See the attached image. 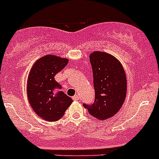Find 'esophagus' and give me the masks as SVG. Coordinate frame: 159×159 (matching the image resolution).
Returning a JSON list of instances; mask_svg holds the SVG:
<instances>
[{"label": "esophagus", "instance_id": "obj_1", "mask_svg": "<svg viewBox=\"0 0 159 159\" xmlns=\"http://www.w3.org/2000/svg\"><path fill=\"white\" fill-rule=\"evenodd\" d=\"M73 100H79V96H78L77 95H74V96L73 97Z\"/></svg>", "mask_w": 159, "mask_h": 159}]
</instances>
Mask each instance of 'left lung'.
<instances>
[{"instance_id":"8db88e82","label":"left lung","mask_w":159,"mask_h":159,"mask_svg":"<svg viewBox=\"0 0 159 159\" xmlns=\"http://www.w3.org/2000/svg\"><path fill=\"white\" fill-rule=\"evenodd\" d=\"M93 71L95 102L83 104L98 120L112 117L120 110L126 96V77L117 58L109 53L94 51L90 55Z\"/></svg>"}]
</instances>
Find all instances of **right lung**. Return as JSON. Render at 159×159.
Returning a JSON list of instances; mask_svg holds the SVG:
<instances>
[{"instance_id":"1","label":"right lung","mask_w":159,"mask_h":159,"mask_svg":"<svg viewBox=\"0 0 159 159\" xmlns=\"http://www.w3.org/2000/svg\"><path fill=\"white\" fill-rule=\"evenodd\" d=\"M68 59L46 55L35 62L27 81L29 104L36 114L48 122H55L64 116L73 100L63 91L55 76L66 66Z\"/></svg>"}]
</instances>
